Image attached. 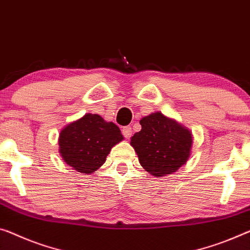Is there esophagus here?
Instances as JSON below:
<instances>
[{"instance_id":"34e87169","label":"esophagus","mask_w":250,"mask_h":250,"mask_svg":"<svg viewBox=\"0 0 250 250\" xmlns=\"http://www.w3.org/2000/svg\"><path fill=\"white\" fill-rule=\"evenodd\" d=\"M122 133L125 138H129L132 136V127L130 126H125V127L122 128Z\"/></svg>"}]
</instances>
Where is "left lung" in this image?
Returning a JSON list of instances; mask_svg holds the SVG:
<instances>
[{"label": "left lung", "instance_id": "1", "mask_svg": "<svg viewBox=\"0 0 250 250\" xmlns=\"http://www.w3.org/2000/svg\"><path fill=\"white\" fill-rule=\"evenodd\" d=\"M140 124L142 129L130 138V145L144 170L161 178L186 164L192 147L189 129L159 112L143 117Z\"/></svg>", "mask_w": 250, "mask_h": 250}]
</instances>
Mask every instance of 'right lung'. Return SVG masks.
Listing matches in <instances>:
<instances>
[{"mask_svg": "<svg viewBox=\"0 0 250 250\" xmlns=\"http://www.w3.org/2000/svg\"><path fill=\"white\" fill-rule=\"evenodd\" d=\"M121 129L97 114H86L59 134V153L69 167L90 174L105 163L110 149L123 141Z\"/></svg>", "mask_w": 250, "mask_h": 250, "instance_id": "obj_1", "label": "right lung"}]
</instances>
